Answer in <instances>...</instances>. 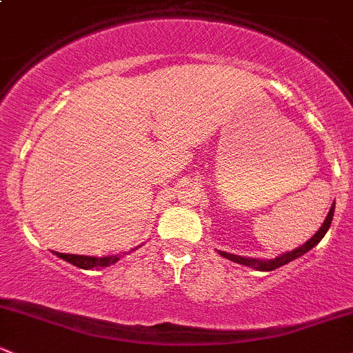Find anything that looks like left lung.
<instances>
[{
	"instance_id": "obj_1",
	"label": "left lung",
	"mask_w": 353,
	"mask_h": 353,
	"mask_svg": "<svg viewBox=\"0 0 353 353\" xmlns=\"http://www.w3.org/2000/svg\"><path fill=\"white\" fill-rule=\"evenodd\" d=\"M333 212H335V203H333L332 208H330L327 219H325L323 225L320 227V230H318L314 236L310 239L308 242H305V244L301 245V248L294 249V251L291 252H286V254H281V256L274 257V259L271 261H259V259H249V257H241V256H236V254H227L223 251H219L221 252L222 257H227V259L234 261V263H239L242 264V266H249V268H254V269H259V271H272V269H278L284 266V264L291 263V261L298 259L299 256H303V254H306L310 251V249H313L314 245L318 244V242L321 241V239L325 237V234H327V230L330 229V225H332V219H333Z\"/></svg>"
}]
</instances>
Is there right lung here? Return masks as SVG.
<instances>
[{
    "label": "right lung",
    "instance_id": "add662e5",
    "mask_svg": "<svg viewBox=\"0 0 353 353\" xmlns=\"http://www.w3.org/2000/svg\"><path fill=\"white\" fill-rule=\"evenodd\" d=\"M55 256L62 257L67 263L74 264V266L81 269H101L108 268L111 264H114L119 261L117 256H108V257H92V256H77V254H62V252H54Z\"/></svg>",
    "mask_w": 353,
    "mask_h": 353
}]
</instances>
